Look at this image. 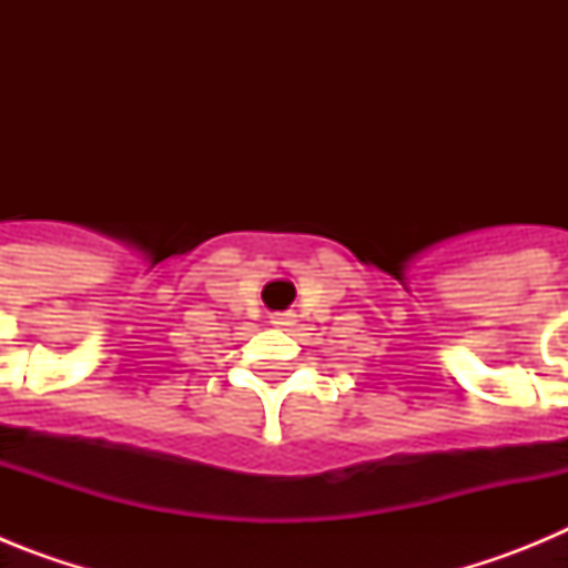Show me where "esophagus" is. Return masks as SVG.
Segmentation results:
<instances>
[{"instance_id": "esophagus-1", "label": "esophagus", "mask_w": 568, "mask_h": 568, "mask_svg": "<svg viewBox=\"0 0 568 568\" xmlns=\"http://www.w3.org/2000/svg\"><path fill=\"white\" fill-rule=\"evenodd\" d=\"M270 324H273V327H278V329H290L295 324V315L293 313H275V315H270Z\"/></svg>"}]
</instances>
